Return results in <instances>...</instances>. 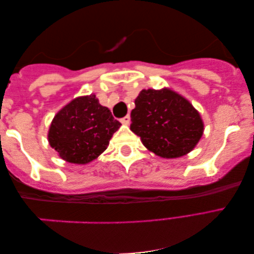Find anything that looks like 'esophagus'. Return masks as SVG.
<instances>
[{
	"label": "esophagus",
	"mask_w": 254,
	"mask_h": 254,
	"mask_svg": "<svg viewBox=\"0 0 254 254\" xmlns=\"http://www.w3.org/2000/svg\"><path fill=\"white\" fill-rule=\"evenodd\" d=\"M120 122H122V124H124V125H128L130 123V117L129 116H125L124 118L120 119Z\"/></svg>",
	"instance_id": "esophagus-1"
}]
</instances>
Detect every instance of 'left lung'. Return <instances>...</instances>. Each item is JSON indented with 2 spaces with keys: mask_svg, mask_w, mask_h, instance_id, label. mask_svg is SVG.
I'll use <instances>...</instances> for the list:
<instances>
[{
  "mask_svg": "<svg viewBox=\"0 0 254 254\" xmlns=\"http://www.w3.org/2000/svg\"><path fill=\"white\" fill-rule=\"evenodd\" d=\"M130 118V130L140 137L148 151L164 159L192 151L203 132L199 112L170 89L140 91Z\"/></svg>",
  "mask_w": 254,
  "mask_h": 254,
  "instance_id": "obj_1",
  "label": "left lung"
}]
</instances>
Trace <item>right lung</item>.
Listing matches in <instances>:
<instances>
[{"mask_svg":"<svg viewBox=\"0 0 254 254\" xmlns=\"http://www.w3.org/2000/svg\"><path fill=\"white\" fill-rule=\"evenodd\" d=\"M122 126L94 94L78 97L54 117L48 131L49 145L69 163L86 164L107 149Z\"/></svg>","mask_w":254,"mask_h":254,"instance_id":"obj_1","label":"right lung"}]
</instances>
